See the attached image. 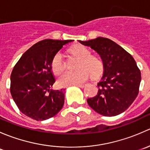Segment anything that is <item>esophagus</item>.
Segmentation results:
<instances>
[{
  "mask_svg": "<svg viewBox=\"0 0 150 150\" xmlns=\"http://www.w3.org/2000/svg\"><path fill=\"white\" fill-rule=\"evenodd\" d=\"M76 86H78V87H80V88H83L84 87V85L81 84V85H76Z\"/></svg>",
  "mask_w": 150,
  "mask_h": 150,
  "instance_id": "esophagus-1",
  "label": "esophagus"
}]
</instances>
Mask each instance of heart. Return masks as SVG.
Segmentation results:
<instances>
[{
    "mask_svg": "<svg viewBox=\"0 0 150 150\" xmlns=\"http://www.w3.org/2000/svg\"><path fill=\"white\" fill-rule=\"evenodd\" d=\"M70 53L80 61L77 65L78 70L75 72H67L59 77L58 83L63 87L81 85L86 82L89 77L93 79H97L103 74L104 70V62L100 58L92 56L91 51L86 47L81 45H76L70 48ZM66 64L63 59L62 55L57 53L51 62V69L55 75H59L65 69Z\"/></svg>",
    "mask_w": 150,
    "mask_h": 150,
    "instance_id": "b5f03b06",
    "label": "heart"
}]
</instances>
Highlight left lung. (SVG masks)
Listing matches in <instances>:
<instances>
[{
	"label": "left lung",
	"instance_id": "obj_1",
	"mask_svg": "<svg viewBox=\"0 0 150 150\" xmlns=\"http://www.w3.org/2000/svg\"><path fill=\"white\" fill-rule=\"evenodd\" d=\"M79 42L95 50L104 65V75L98 83V93L87 99L88 105L104 116L123 112L139 91L142 77L134 59L121 46L106 38Z\"/></svg>",
	"mask_w": 150,
	"mask_h": 150
}]
</instances>
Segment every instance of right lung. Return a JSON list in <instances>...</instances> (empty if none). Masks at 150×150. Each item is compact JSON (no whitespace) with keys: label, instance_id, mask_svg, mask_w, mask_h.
<instances>
[{"label":"right lung","instance_id":"obj_1","mask_svg":"<svg viewBox=\"0 0 150 150\" xmlns=\"http://www.w3.org/2000/svg\"><path fill=\"white\" fill-rule=\"evenodd\" d=\"M72 40L46 39L24 53L11 74V94L19 110L30 118L45 120L55 116L64 103V89L52 90L55 82L51 62Z\"/></svg>","mask_w":150,"mask_h":150}]
</instances>
